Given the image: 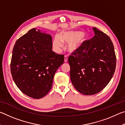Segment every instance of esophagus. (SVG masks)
Masks as SVG:
<instances>
[{"label": "esophagus", "instance_id": "1", "mask_svg": "<svg viewBox=\"0 0 125 125\" xmlns=\"http://www.w3.org/2000/svg\"><path fill=\"white\" fill-rule=\"evenodd\" d=\"M68 61V57L67 56H64V62H67Z\"/></svg>", "mask_w": 125, "mask_h": 125}]
</instances>
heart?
Here are the masks:
<instances>
[{"label": "heart", "instance_id": "heart-1", "mask_svg": "<svg viewBox=\"0 0 125 125\" xmlns=\"http://www.w3.org/2000/svg\"><path fill=\"white\" fill-rule=\"evenodd\" d=\"M86 36L80 31H68L62 33L61 36H55L52 42L53 48L57 52L61 51L63 42L67 43V48L69 52H74L79 49L85 42Z\"/></svg>", "mask_w": 125, "mask_h": 125}]
</instances>
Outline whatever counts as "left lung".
<instances>
[{
	"instance_id": "obj_1",
	"label": "left lung",
	"mask_w": 125,
	"mask_h": 125,
	"mask_svg": "<svg viewBox=\"0 0 125 125\" xmlns=\"http://www.w3.org/2000/svg\"><path fill=\"white\" fill-rule=\"evenodd\" d=\"M95 36L83 43L68 58L70 77L74 88L86 95L105 88L115 71L116 57L110 38L96 27Z\"/></svg>"
}]
</instances>
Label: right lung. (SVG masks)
Here are the masks:
<instances>
[{"label": "right lung", "instance_id": "1", "mask_svg": "<svg viewBox=\"0 0 125 125\" xmlns=\"http://www.w3.org/2000/svg\"><path fill=\"white\" fill-rule=\"evenodd\" d=\"M51 35L35 28L20 37L12 50L10 70L21 92L34 99L45 96L52 88L54 74L64 55L52 51Z\"/></svg>", "mask_w": 125, "mask_h": 125}]
</instances>
